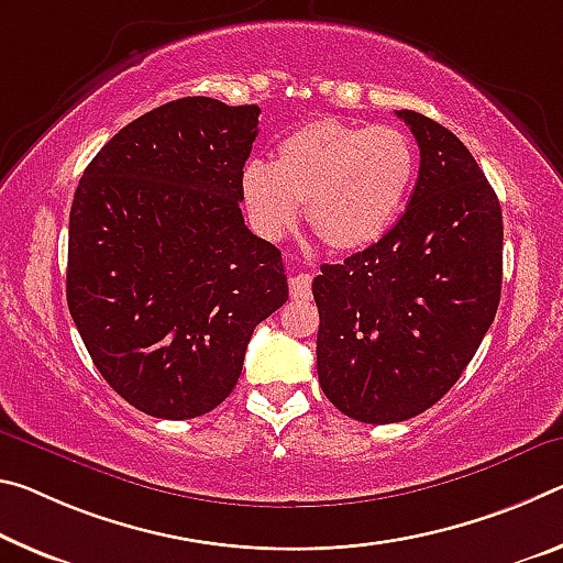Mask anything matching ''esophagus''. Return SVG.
<instances>
[{"instance_id":"1","label":"esophagus","mask_w":563,"mask_h":563,"mask_svg":"<svg viewBox=\"0 0 563 563\" xmlns=\"http://www.w3.org/2000/svg\"><path fill=\"white\" fill-rule=\"evenodd\" d=\"M310 275L308 273H296L290 278V296L292 298H310Z\"/></svg>"}]
</instances>
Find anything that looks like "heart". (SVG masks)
Here are the masks:
<instances>
[{
  "label": "heart",
  "mask_w": 563,
  "mask_h": 563,
  "mask_svg": "<svg viewBox=\"0 0 563 563\" xmlns=\"http://www.w3.org/2000/svg\"><path fill=\"white\" fill-rule=\"evenodd\" d=\"M416 147L390 124L313 120L278 145L273 165L243 169V198L257 233L280 240L306 202L308 225L328 247L351 253L386 238L416 180Z\"/></svg>",
  "instance_id": "obj_1"
}]
</instances>
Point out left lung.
I'll use <instances>...</instances> for the list:
<instances>
[{"mask_svg":"<svg viewBox=\"0 0 563 563\" xmlns=\"http://www.w3.org/2000/svg\"><path fill=\"white\" fill-rule=\"evenodd\" d=\"M421 150L408 208L376 245L320 265L318 380L341 413L398 423L449 394L501 300V205L466 145L400 110Z\"/></svg>","mask_w":563,"mask_h":563,"instance_id":"1","label":"left lung"}]
</instances>
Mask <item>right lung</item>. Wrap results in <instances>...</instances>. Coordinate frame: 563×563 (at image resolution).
<instances>
[{"label":"right lung","mask_w":563,"mask_h":563,"mask_svg":"<svg viewBox=\"0 0 563 563\" xmlns=\"http://www.w3.org/2000/svg\"><path fill=\"white\" fill-rule=\"evenodd\" d=\"M257 104L183 97L122 128L69 210L67 306L130 406L185 421L235 388L257 323L288 300L280 250L245 225Z\"/></svg>","instance_id":"obj_1"}]
</instances>
